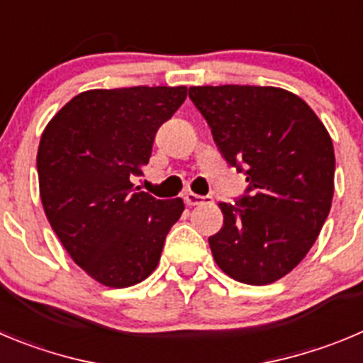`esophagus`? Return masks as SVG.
Instances as JSON below:
<instances>
[{
  "instance_id": "esophagus-1",
  "label": "esophagus",
  "mask_w": 363,
  "mask_h": 363,
  "mask_svg": "<svg viewBox=\"0 0 363 363\" xmlns=\"http://www.w3.org/2000/svg\"><path fill=\"white\" fill-rule=\"evenodd\" d=\"M184 199L189 207H194V205H201L205 203V201H211V196H199L194 194V192H187V194L184 196Z\"/></svg>"
}]
</instances>
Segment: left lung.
<instances>
[{"label": "left lung", "instance_id": "left-lung-1", "mask_svg": "<svg viewBox=\"0 0 363 363\" xmlns=\"http://www.w3.org/2000/svg\"><path fill=\"white\" fill-rule=\"evenodd\" d=\"M219 152L245 171L248 194L219 203L223 227L208 238L234 281L264 286L290 274L322 230L335 192L328 129L295 93L274 86H191Z\"/></svg>", "mask_w": 363, "mask_h": 363}]
</instances>
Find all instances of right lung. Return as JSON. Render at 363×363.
I'll return each mask as SVG.
<instances>
[{"instance_id": "obj_1", "label": "right lung", "mask_w": 363, "mask_h": 363, "mask_svg": "<svg viewBox=\"0 0 363 363\" xmlns=\"http://www.w3.org/2000/svg\"><path fill=\"white\" fill-rule=\"evenodd\" d=\"M185 97V86L88 89L43 131L39 194L50 227L75 264L108 288L147 279L184 212L182 198L156 199L131 178Z\"/></svg>"}]
</instances>
